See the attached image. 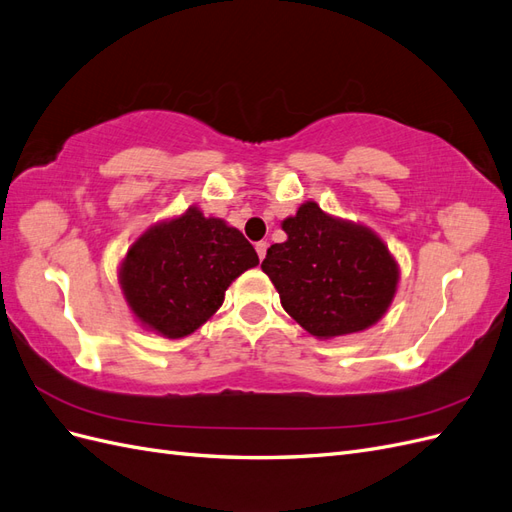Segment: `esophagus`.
Masks as SVG:
<instances>
[{
    "mask_svg": "<svg viewBox=\"0 0 512 512\" xmlns=\"http://www.w3.org/2000/svg\"><path fill=\"white\" fill-rule=\"evenodd\" d=\"M255 251H257V255H259V259H264V257H266V251H268V242H264V240L257 242V244H255Z\"/></svg>",
    "mask_w": 512,
    "mask_h": 512,
    "instance_id": "34e87169",
    "label": "esophagus"
}]
</instances>
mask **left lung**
I'll return each instance as SVG.
<instances>
[{
  "mask_svg": "<svg viewBox=\"0 0 512 512\" xmlns=\"http://www.w3.org/2000/svg\"><path fill=\"white\" fill-rule=\"evenodd\" d=\"M287 240L261 264L283 309L317 339L371 328L397 294L399 264L369 227L306 201L281 223Z\"/></svg>",
  "mask_w": 512,
  "mask_h": 512,
  "instance_id": "8db88e82",
  "label": "left lung"
}]
</instances>
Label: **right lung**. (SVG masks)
<instances>
[{"label":"right lung","instance_id":"1","mask_svg":"<svg viewBox=\"0 0 512 512\" xmlns=\"http://www.w3.org/2000/svg\"><path fill=\"white\" fill-rule=\"evenodd\" d=\"M257 264L253 244L236 227L191 206L143 231L126 251L118 279L145 330L184 339L221 309L227 287Z\"/></svg>","mask_w":512,"mask_h":512}]
</instances>
